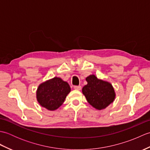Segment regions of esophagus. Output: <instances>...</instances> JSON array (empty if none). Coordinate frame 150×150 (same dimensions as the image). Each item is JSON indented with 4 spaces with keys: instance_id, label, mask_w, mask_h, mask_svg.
I'll use <instances>...</instances> for the list:
<instances>
[{
    "instance_id": "1",
    "label": "esophagus",
    "mask_w": 150,
    "mask_h": 150,
    "mask_svg": "<svg viewBox=\"0 0 150 150\" xmlns=\"http://www.w3.org/2000/svg\"><path fill=\"white\" fill-rule=\"evenodd\" d=\"M81 86H75L74 89L76 90H81Z\"/></svg>"
}]
</instances>
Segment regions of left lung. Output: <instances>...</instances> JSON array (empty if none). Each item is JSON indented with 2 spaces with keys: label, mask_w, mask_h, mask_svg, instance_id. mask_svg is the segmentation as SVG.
Segmentation results:
<instances>
[{
  "label": "left lung",
  "mask_w": 150,
  "mask_h": 150,
  "mask_svg": "<svg viewBox=\"0 0 150 150\" xmlns=\"http://www.w3.org/2000/svg\"><path fill=\"white\" fill-rule=\"evenodd\" d=\"M86 80L88 84L82 88V93L92 106L101 110L113 103L115 93L110 82L98 79L94 75L88 76Z\"/></svg>",
  "instance_id": "1"
}]
</instances>
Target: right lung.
I'll return each mask as SVG.
<instances>
[{
    "label": "right lung",
    "mask_w": 150,
    "mask_h": 150,
    "mask_svg": "<svg viewBox=\"0 0 150 150\" xmlns=\"http://www.w3.org/2000/svg\"><path fill=\"white\" fill-rule=\"evenodd\" d=\"M71 91L67 82L54 77L39 85L37 91V99L42 107L53 111L63 104Z\"/></svg>",
    "instance_id": "obj_1"
}]
</instances>
